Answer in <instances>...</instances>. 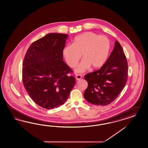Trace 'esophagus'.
<instances>
[{
    "mask_svg": "<svg viewBox=\"0 0 148 148\" xmlns=\"http://www.w3.org/2000/svg\"><path fill=\"white\" fill-rule=\"evenodd\" d=\"M82 79V76L80 75H78V74H76V79L77 80H79L81 79Z\"/></svg>",
    "mask_w": 148,
    "mask_h": 148,
    "instance_id": "1",
    "label": "esophagus"
}]
</instances>
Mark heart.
I'll return each mask as SVG.
<instances>
[{
    "label": "heart",
    "mask_w": 148,
    "mask_h": 148,
    "mask_svg": "<svg viewBox=\"0 0 148 148\" xmlns=\"http://www.w3.org/2000/svg\"><path fill=\"white\" fill-rule=\"evenodd\" d=\"M110 49V42L107 36L88 32L76 36L72 45L65 46L63 55L69 66L73 68L82 54L83 59L75 69V72L81 73L90 67L101 68L106 62Z\"/></svg>",
    "instance_id": "obj_1"
}]
</instances>
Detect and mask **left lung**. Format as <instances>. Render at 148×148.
Wrapping results in <instances>:
<instances>
[{"instance_id":"1","label":"left lung","mask_w":148,"mask_h":148,"mask_svg":"<svg viewBox=\"0 0 148 148\" xmlns=\"http://www.w3.org/2000/svg\"><path fill=\"white\" fill-rule=\"evenodd\" d=\"M88 86L84 97L95 105L105 106L114 101L125 86L128 79V64L118 41L106 63L99 70L86 74Z\"/></svg>"}]
</instances>
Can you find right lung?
Instances as JSON below:
<instances>
[{
  "label": "right lung",
  "mask_w": 148,
  "mask_h": 148,
  "mask_svg": "<svg viewBox=\"0 0 148 148\" xmlns=\"http://www.w3.org/2000/svg\"><path fill=\"white\" fill-rule=\"evenodd\" d=\"M68 35L49 33L33 42L23 62V83L32 99L51 110L63 105L76 84L72 70L63 61Z\"/></svg>",
  "instance_id": "obj_1"
}]
</instances>
